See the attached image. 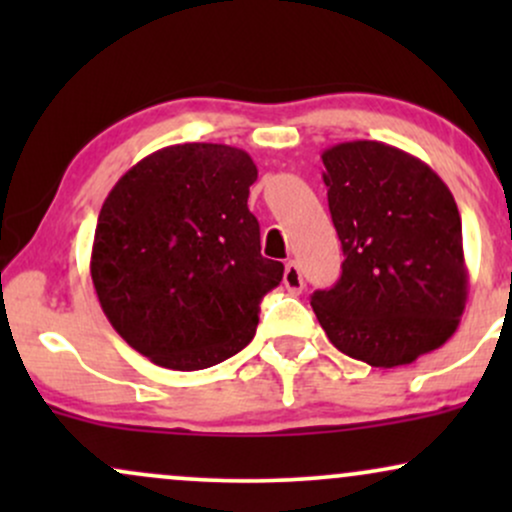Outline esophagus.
<instances>
[{"label": "esophagus", "instance_id": "obj_1", "mask_svg": "<svg viewBox=\"0 0 512 512\" xmlns=\"http://www.w3.org/2000/svg\"><path fill=\"white\" fill-rule=\"evenodd\" d=\"M284 286H286V291L293 293V296H298V293L303 291V274H301V269H298V264L293 260L286 262Z\"/></svg>", "mask_w": 512, "mask_h": 512}]
</instances>
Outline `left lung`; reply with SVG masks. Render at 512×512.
<instances>
[{
  "label": "left lung",
  "mask_w": 512,
  "mask_h": 512,
  "mask_svg": "<svg viewBox=\"0 0 512 512\" xmlns=\"http://www.w3.org/2000/svg\"><path fill=\"white\" fill-rule=\"evenodd\" d=\"M342 276L310 298L339 351L375 368L431 354L467 303L462 221L448 185L416 156L380 142L322 154Z\"/></svg>",
  "instance_id": "1"
}]
</instances>
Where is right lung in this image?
Wrapping results in <instances>:
<instances>
[{
    "instance_id": "right-lung-1",
    "label": "right lung",
    "mask_w": 512,
    "mask_h": 512,
    "mask_svg": "<svg viewBox=\"0 0 512 512\" xmlns=\"http://www.w3.org/2000/svg\"><path fill=\"white\" fill-rule=\"evenodd\" d=\"M257 166L226 144H175L115 182L91 279L110 325L156 366L202 370L255 337L284 264L262 257L248 209Z\"/></svg>"
}]
</instances>
